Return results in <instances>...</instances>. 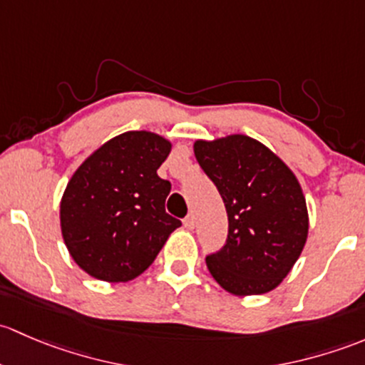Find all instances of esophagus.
Returning a JSON list of instances; mask_svg holds the SVG:
<instances>
[{
  "label": "esophagus",
  "instance_id": "34e87169",
  "mask_svg": "<svg viewBox=\"0 0 365 365\" xmlns=\"http://www.w3.org/2000/svg\"><path fill=\"white\" fill-rule=\"evenodd\" d=\"M182 223H184V227L187 228V230H193V228H195V216H193V214H187V216L184 217Z\"/></svg>",
  "mask_w": 365,
  "mask_h": 365
}]
</instances>
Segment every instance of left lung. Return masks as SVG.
<instances>
[{"mask_svg":"<svg viewBox=\"0 0 365 365\" xmlns=\"http://www.w3.org/2000/svg\"><path fill=\"white\" fill-rule=\"evenodd\" d=\"M195 156L228 216L223 247L205 257L209 272L234 295L274 290L302 253L309 228L294 172L246 135L195 142Z\"/></svg>","mask_w":365,"mask_h":365,"instance_id":"left-lung-1","label":"left lung"}]
</instances>
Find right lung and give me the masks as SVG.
Wrapping results in <instances>:
<instances>
[{
  "mask_svg": "<svg viewBox=\"0 0 365 365\" xmlns=\"http://www.w3.org/2000/svg\"><path fill=\"white\" fill-rule=\"evenodd\" d=\"M170 142L151 131H126L93 153L61 200V232L71 258L96 279L140 276L181 227L165 210L172 184L156 174Z\"/></svg>",
  "mask_w": 365,
  "mask_h": 365,
  "instance_id": "add662e5",
  "label": "right lung"
}]
</instances>
